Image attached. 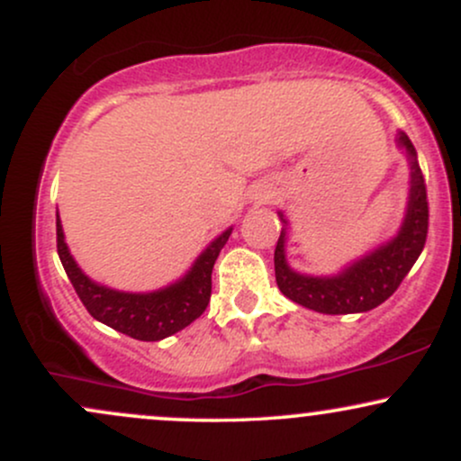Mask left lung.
Wrapping results in <instances>:
<instances>
[{"label": "left lung", "instance_id": "8db88e82", "mask_svg": "<svg viewBox=\"0 0 461 461\" xmlns=\"http://www.w3.org/2000/svg\"><path fill=\"white\" fill-rule=\"evenodd\" d=\"M396 145L405 151L410 162V194L403 223L388 242H382L366 256L347 264L340 273L314 277V275L297 273L285 260V236L288 221L284 212L282 234L275 247V279L284 297L303 308L321 312V314H359L382 305L385 299L403 282L405 275L414 267L427 240L429 227V205H427V188L420 167H418L416 149L405 131H399Z\"/></svg>", "mask_w": 461, "mask_h": 461}]
</instances>
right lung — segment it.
I'll return each instance as SVG.
<instances>
[{
	"label": "right lung",
	"instance_id": "right-lung-1",
	"mask_svg": "<svg viewBox=\"0 0 461 461\" xmlns=\"http://www.w3.org/2000/svg\"><path fill=\"white\" fill-rule=\"evenodd\" d=\"M230 234L231 227H227L223 234L216 236L201 251L190 271L176 284L153 290V293H123V290L93 282L88 275H84L68 251L60 216L56 212L58 256H60L67 277L71 279L84 308L104 325L145 342H156L173 336L203 314L210 303V293H212L214 262Z\"/></svg>",
	"mask_w": 461,
	"mask_h": 461
}]
</instances>
